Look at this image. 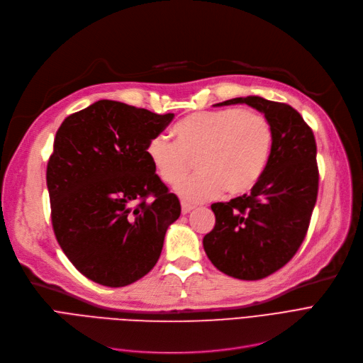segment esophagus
Returning <instances> with one entry per match:
<instances>
[{
    "label": "esophagus",
    "mask_w": 363,
    "mask_h": 363,
    "mask_svg": "<svg viewBox=\"0 0 363 363\" xmlns=\"http://www.w3.org/2000/svg\"><path fill=\"white\" fill-rule=\"evenodd\" d=\"M195 208L194 205L191 203H186V202H182V214H189L192 210Z\"/></svg>",
    "instance_id": "obj_1"
}]
</instances>
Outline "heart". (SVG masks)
<instances>
[{"mask_svg": "<svg viewBox=\"0 0 363 363\" xmlns=\"http://www.w3.org/2000/svg\"><path fill=\"white\" fill-rule=\"evenodd\" d=\"M176 142L164 134L150 139L146 155L162 182L176 184L196 157V174L180 182L176 194L196 203L248 192L263 174L273 133L266 116L250 109H217L187 115L174 127Z\"/></svg>", "mask_w": 363, "mask_h": 363, "instance_id": "obj_1", "label": "heart"}]
</instances>
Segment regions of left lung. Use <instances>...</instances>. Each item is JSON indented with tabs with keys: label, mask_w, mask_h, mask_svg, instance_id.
I'll return each instance as SVG.
<instances>
[{
	"label": "left lung",
	"mask_w": 363,
	"mask_h": 363,
	"mask_svg": "<svg viewBox=\"0 0 363 363\" xmlns=\"http://www.w3.org/2000/svg\"><path fill=\"white\" fill-rule=\"evenodd\" d=\"M238 103L257 109L269 121L270 157L250 195L211 205L216 226L202 244L220 272L257 281L284 267L306 238L319 186L316 142L312 128L286 103L248 96L214 106Z\"/></svg>",
	"instance_id": "1"
}]
</instances>
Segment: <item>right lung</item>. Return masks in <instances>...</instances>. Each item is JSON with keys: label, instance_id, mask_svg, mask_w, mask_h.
<instances>
[{"label": "right lung", "instance_id": "1", "mask_svg": "<svg viewBox=\"0 0 363 363\" xmlns=\"http://www.w3.org/2000/svg\"><path fill=\"white\" fill-rule=\"evenodd\" d=\"M172 118L99 100L56 133L47 165L51 223L66 257L96 284L119 288L143 278L180 217L179 198L146 155Z\"/></svg>", "mask_w": 363, "mask_h": 363}]
</instances>
